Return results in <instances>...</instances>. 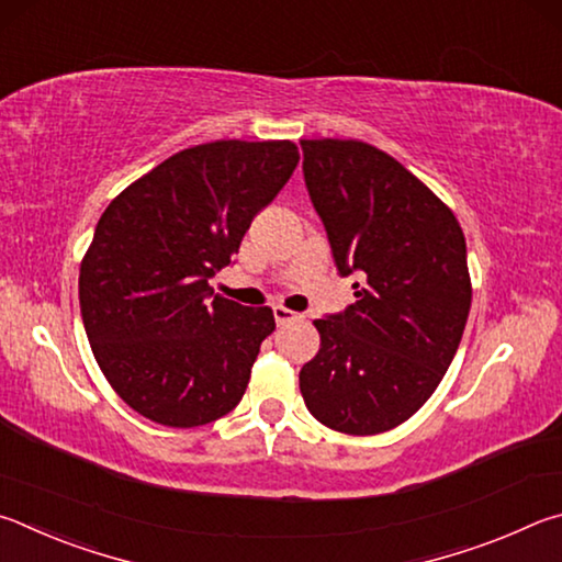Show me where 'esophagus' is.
<instances>
[{
	"mask_svg": "<svg viewBox=\"0 0 562 562\" xmlns=\"http://www.w3.org/2000/svg\"><path fill=\"white\" fill-rule=\"evenodd\" d=\"M273 318H276V323H279V326H283V323H291V321H296L301 316H299V313L289 311V308H283V306H273Z\"/></svg>",
	"mask_w": 562,
	"mask_h": 562,
	"instance_id": "1",
	"label": "esophagus"
}]
</instances>
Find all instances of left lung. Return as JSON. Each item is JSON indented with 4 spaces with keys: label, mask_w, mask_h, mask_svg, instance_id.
Instances as JSON below:
<instances>
[{
    "label": "left lung",
    "mask_w": 562,
    "mask_h": 562,
    "mask_svg": "<svg viewBox=\"0 0 562 562\" xmlns=\"http://www.w3.org/2000/svg\"><path fill=\"white\" fill-rule=\"evenodd\" d=\"M311 202L356 303L318 318L321 350L301 368L313 417L370 437L407 422L445 378L471 308L454 212L395 157L362 140H301Z\"/></svg>",
    "instance_id": "1"
}]
</instances>
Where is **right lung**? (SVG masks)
Instances as JSON below:
<instances>
[{"label":"right lung","instance_id":"obj_1","mask_svg":"<svg viewBox=\"0 0 562 562\" xmlns=\"http://www.w3.org/2000/svg\"><path fill=\"white\" fill-rule=\"evenodd\" d=\"M299 160L291 140L194 145L105 206L78 301L98 368L137 415L187 429L239 405L273 311L214 296L210 279Z\"/></svg>","mask_w":562,"mask_h":562}]
</instances>
